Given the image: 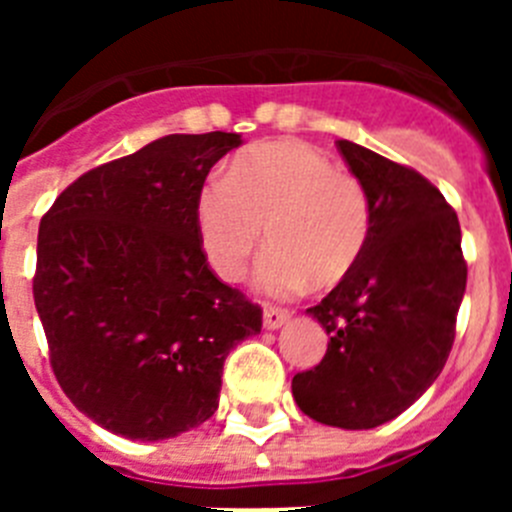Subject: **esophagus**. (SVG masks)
I'll use <instances>...</instances> for the list:
<instances>
[{
	"mask_svg": "<svg viewBox=\"0 0 512 512\" xmlns=\"http://www.w3.org/2000/svg\"><path fill=\"white\" fill-rule=\"evenodd\" d=\"M289 320V312L282 307H266L264 310V328L279 330Z\"/></svg>",
	"mask_w": 512,
	"mask_h": 512,
	"instance_id": "obj_1",
	"label": "esophagus"
}]
</instances>
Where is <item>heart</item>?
<instances>
[{"instance_id": "b5f03b06", "label": "heart", "mask_w": 512, "mask_h": 512, "mask_svg": "<svg viewBox=\"0 0 512 512\" xmlns=\"http://www.w3.org/2000/svg\"><path fill=\"white\" fill-rule=\"evenodd\" d=\"M197 235L217 277L235 282L266 241L256 282L266 295L336 287L372 235V200L354 174L305 143H271L215 171L194 205Z\"/></svg>"}]
</instances>
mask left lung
<instances>
[{
  "label": "left lung",
  "instance_id": "8db88e82",
  "mask_svg": "<svg viewBox=\"0 0 512 512\" xmlns=\"http://www.w3.org/2000/svg\"><path fill=\"white\" fill-rule=\"evenodd\" d=\"M372 200V235L351 277L307 310L330 336L323 361L292 379L318 423L366 431L408 410L438 379L467 289L459 217L418 171L338 140Z\"/></svg>",
  "mask_w": 512,
  "mask_h": 512
}]
</instances>
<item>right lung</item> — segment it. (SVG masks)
Wrapping results in <instances>:
<instances>
[{"mask_svg": "<svg viewBox=\"0 0 512 512\" xmlns=\"http://www.w3.org/2000/svg\"><path fill=\"white\" fill-rule=\"evenodd\" d=\"M238 133L166 135L79 176L38 230L33 297L51 366L81 413L130 441L212 418L225 356L261 307L212 274L194 205Z\"/></svg>", "mask_w": 512, "mask_h": 512, "instance_id": "1", "label": "right lung"}]
</instances>
